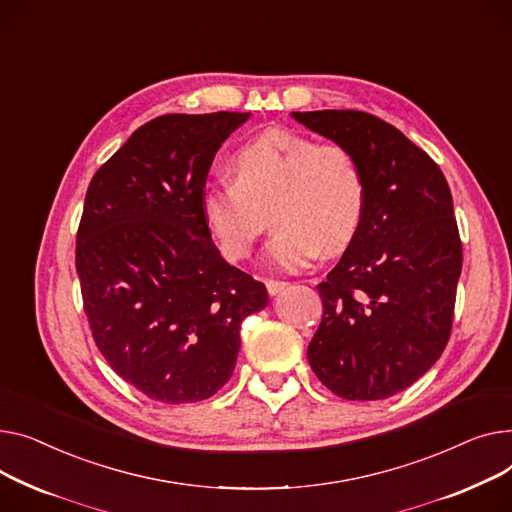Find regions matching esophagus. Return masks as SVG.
<instances>
[{
	"label": "esophagus",
	"instance_id": "esophagus-1",
	"mask_svg": "<svg viewBox=\"0 0 512 512\" xmlns=\"http://www.w3.org/2000/svg\"><path fill=\"white\" fill-rule=\"evenodd\" d=\"M289 283L287 281H279V279H266V289L270 295H277L279 291H283Z\"/></svg>",
	"mask_w": 512,
	"mask_h": 512
}]
</instances>
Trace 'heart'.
<instances>
[{
  "label": "heart",
  "mask_w": 512,
  "mask_h": 512,
  "mask_svg": "<svg viewBox=\"0 0 512 512\" xmlns=\"http://www.w3.org/2000/svg\"><path fill=\"white\" fill-rule=\"evenodd\" d=\"M233 179L200 194L202 219L229 262L246 260L266 229V260L297 270L322 252L345 250L366 215V177L351 150L291 130L260 132L231 155Z\"/></svg>",
  "instance_id": "obj_1"
}]
</instances>
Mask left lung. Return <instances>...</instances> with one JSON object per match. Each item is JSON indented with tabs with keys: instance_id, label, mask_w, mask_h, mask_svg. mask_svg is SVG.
Here are the masks:
<instances>
[{
	"instance_id": "obj_1",
	"label": "left lung",
	"mask_w": 512,
	"mask_h": 512,
	"mask_svg": "<svg viewBox=\"0 0 512 512\" xmlns=\"http://www.w3.org/2000/svg\"><path fill=\"white\" fill-rule=\"evenodd\" d=\"M291 115L351 150L368 196L359 233L318 285L322 320L308 362L341 399L393 397L438 362L453 328L463 266L453 196L430 155L380 117Z\"/></svg>"
}]
</instances>
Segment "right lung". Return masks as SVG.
Segmentation results:
<instances>
[{
  "label": "right lung",
  "mask_w": 512,
  "mask_h": 512,
  "mask_svg": "<svg viewBox=\"0 0 512 512\" xmlns=\"http://www.w3.org/2000/svg\"><path fill=\"white\" fill-rule=\"evenodd\" d=\"M250 113H169L140 126L90 179L76 270L93 339L117 376L179 405L231 378L246 316L266 287L227 264L200 194L221 144Z\"/></svg>",
  "instance_id": "add662e5"
}]
</instances>
